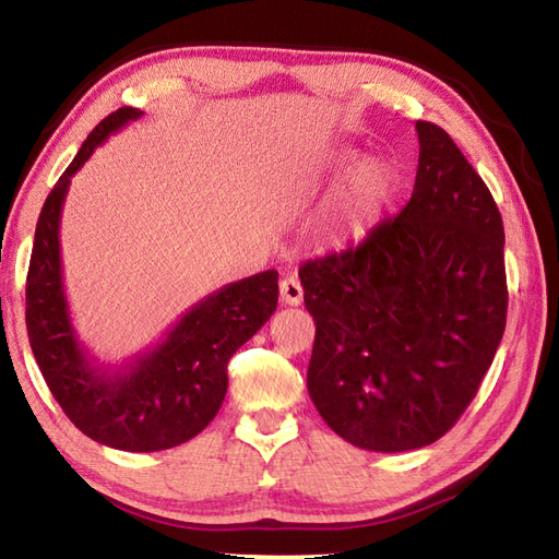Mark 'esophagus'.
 Segmentation results:
<instances>
[{"instance_id": "1", "label": "esophagus", "mask_w": 559, "mask_h": 559, "mask_svg": "<svg viewBox=\"0 0 559 559\" xmlns=\"http://www.w3.org/2000/svg\"><path fill=\"white\" fill-rule=\"evenodd\" d=\"M280 299L287 304V306H299L304 301V289H301V282L296 277H284L280 282Z\"/></svg>"}]
</instances>
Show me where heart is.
Masks as SVG:
<instances>
[{"label":"heart","instance_id":"obj_1","mask_svg":"<svg viewBox=\"0 0 559 559\" xmlns=\"http://www.w3.org/2000/svg\"><path fill=\"white\" fill-rule=\"evenodd\" d=\"M349 158V154H340L335 162L347 164ZM393 188L395 174L391 164L383 162V158L369 156L352 166L325 212L323 229L328 241L335 246L361 241L389 207Z\"/></svg>","mask_w":559,"mask_h":559}]
</instances>
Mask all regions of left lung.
<instances>
[{"instance_id":"obj_1","label":"left lung","mask_w":559,"mask_h":559,"mask_svg":"<svg viewBox=\"0 0 559 559\" xmlns=\"http://www.w3.org/2000/svg\"><path fill=\"white\" fill-rule=\"evenodd\" d=\"M413 198L357 248L309 260V395L359 449L441 439L471 405L507 325L504 226L492 192L439 124L417 120Z\"/></svg>"}]
</instances>
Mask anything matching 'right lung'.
<instances>
[{
    "instance_id": "1",
    "label": "right lung",
    "mask_w": 559,
    "mask_h": 559,
    "mask_svg": "<svg viewBox=\"0 0 559 559\" xmlns=\"http://www.w3.org/2000/svg\"><path fill=\"white\" fill-rule=\"evenodd\" d=\"M140 108H118L86 136L45 200L26 280L28 343L45 383L74 427L104 447L164 451L198 437L224 403L226 364L277 309V270L258 272L204 296L146 352L122 364L88 355L72 323L62 282L60 219L72 176L96 146Z\"/></svg>"
}]
</instances>
